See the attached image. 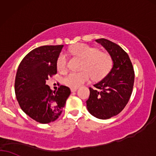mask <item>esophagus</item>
I'll list each match as a JSON object with an SVG mask.
<instances>
[{"label":"esophagus","instance_id":"esophagus-1","mask_svg":"<svg viewBox=\"0 0 156 156\" xmlns=\"http://www.w3.org/2000/svg\"><path fill=\"white\" fill-rule=\"evenodd\" d=\"M77 89H78V88H70V91H71V92H76V91L77 90Z\"/></svg>","mask_w":156,"mask_h":156}]
</instances>
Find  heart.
<instances>
[{"label": "heart", "instance_id": "b5f03b06", "mask_svg": "<svg viewBox=\"0 0 156 156\" xmlns=\"http://www.w3.org/2000/svg\"><path fill=\"white\" fill-rule=\"evenodd\" d=\"M75 56L83 61V70L80 73H69L64 78V83L70 88H77L84 83L93 79L99 80L108 73L112 67L111 57L107 54L101 53L98 49L86 44L76 45L70 51ZM57 69L59 72L65 73L67 70V58L64 54L59 55L57 60Z\"/></svg>", "mask_w": 156, "mask_h": 156}]
</instances>
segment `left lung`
I'll use <instances>...</instances> for the list:
<instances>
[{"label":"left lung","instance_id":"1","mask_svg":"<svg viewBox=\"0 0 156 156\" xmlns=\"http://www.w3.org/2000/svg\"><path fill=\"white\" fill-rule=\"evenodd\" d=\"M111 57L113 66L101 81L89 88L86 101L89 113L99 119H108L120 113L129 101L134 83V71L130 58L121 47L105 38L95 40Z\"/></svg>","mask_w":156,"mask_h":156}]
</instances>
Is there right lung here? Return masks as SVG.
Segmentation results:
<instances>
[{
	"mask_svg": "<svg viewBox=\"0 0 156 156\" xmlns=\"http://www.w3.org/2000/svg\"><path fill=\"white\" fill-rule=\"evenodd\" d=\"M63 45H44L27 54L18 66L15 93L20 108L40 123H48L61 115L70 88L61 86L52 91L45 83L57 73V60Z\"/></svg>",
	"mask_w": 156,
	"mask_h": 156,
	"instance_id": "add662e5",
	"label": "right lung"
}]
</instances>
